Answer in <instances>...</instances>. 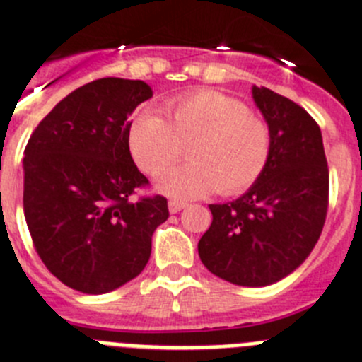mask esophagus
Segmentation results:
<instances>
[{"label":"esophagus","instance_id":"obj_1","mask_svg":"<svg viewBox=\"0 0 362 362\" xmlns=\"http://www.w3.org/2000/svg\"><path fill=\"white\" fill-rule=\"evenodd\" d=\"M188 204L183 203V201H175V199H172L170 203H168V211H170V214H177V211L185 210Z\"/></svg>","mask_w":362,"mask_h":362}]
</instances>
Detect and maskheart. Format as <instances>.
I'll return each instance as SVG.
<instances>
[{
    "label": "heart",
    "mask_w": 362,
    "mask_h": 362,
    "mask_svg": "<svg viewBox=\"0 0 362 362\" xmlns=\"http://www.w3.org/2000/svg\"><path fill=\"white\" fill-rule=\"evenodd\" d=\"M163 115L141 111L127 131L129 152L145 174H163L188 145L190 163L167 172L158 190L179 199L221 192L237 195L253 187L269 163V124L238 98L197 91L167 102Z\"/></svg>",
    "instance_id": "b5f03b06"
}]
</instances>
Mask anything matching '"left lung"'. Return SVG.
<instances>
[{"label":"left lung","instance_id":"8db88e82","mask_svg":"<svg viewBox=\"0 0 362 362\" xmlns=\"http://www.w3.org/2000/svg\"><path fill=\"white\" fill-rule=\"evenodd\" d=\"M253 98L273 134L269 163L237 201L210 204L214 221L197 250L215 276L264 287L293 273L316 246L328 210V165L320 125L301 105L257 86Z\"/></svg>","mask_w":362,"mask_h":362}]
</instances>
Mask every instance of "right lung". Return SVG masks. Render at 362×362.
<instances>
[{"label": "right lung", "mask_w": 362, "mask_h": 362, "mask_svg": "<svg viewBox=\"0 0 362 362\" xmlns=\"http://www.w3.org/2000/svg\"><path fill=\"white\" fill-rule=\"evenodd\" d=\"M152 97L144 81L98 78L69 93L25 148L23 208L49 273L86 294L118 289L144 271L163 195L132 201L148 179L129 152V115Z\"/></svg>", "instance_id": "1"}]
</instances>
